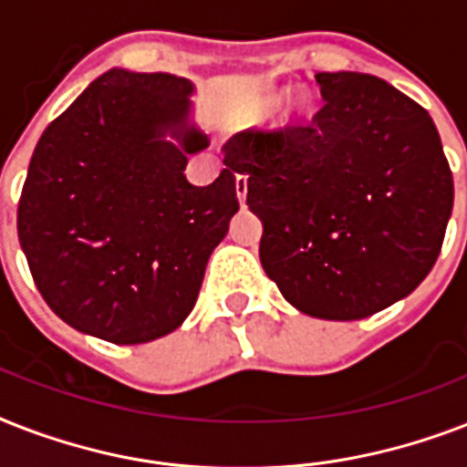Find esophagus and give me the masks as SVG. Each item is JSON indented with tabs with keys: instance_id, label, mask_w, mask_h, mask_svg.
Returning a JSON list of instances; mask_svg holds the SVG:
<instances>
[{
	"instance_id": "1",
	"label": "esophagus",
	"mask_w": 467,
	"mask_h": 467,
	"mask_svg": "<svg viewBox=\"0 0 467 467\" xmlns=\"http://www.w3.org/2000/svg\"><path fill=\"white\" fill-rule=\"evenodd\" d=\"M234 191H237V198H240V203L244 205V201H247V176H244V174L234 176Z\"/></svg>"
}]
</instances>
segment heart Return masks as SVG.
Returning <instances> with one entry per match:
<instances>
[{
    "label": "heart",
    "instance_id": "b5f03b06",
    "mask_svg": "<svg viewBox=\"0 0 467 467\" xmlns=\"http://www.w3.org/2000/svg\"><path fill=\"white\" fill-rule=\"evenodd\" d=\"M284 97V89L259 91L256 97L249 99L247 109H244V120L254 123V126L256 123H264V120L269 119L271 113L281 106ZM307 113H310V101H307V97L288 99L284 104V109H281V126H296V123L307 119Z\"/></svg>",
    "mask_w": 467,
    "mask_h": 467
}]
</instances>
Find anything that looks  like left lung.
<instances>
[{
	"mask_svg": "<svg viewBox=\"0 0 467 467\" xmlns=\"http://www.w3.org/2000/svg\"><path fill=\"white\" fill-rule=\"evenodd\" d=\"M310 126L240 133L225 164L247 176L259 259L300 312L363 319L407 298L441 252L453 176L434 120L385 79L315 75Z\"/></svg>",
	"mask_w": 467,
	"mask_h": 467,
	"instance_id": "8db88e82",
	"label": "left lung"
}]
</instances>
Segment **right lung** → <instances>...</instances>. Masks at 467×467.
<instances>
[{"label":"right lung","mask_w":467,"mask_h":467,"mask_svg":"<svg viewBox=\"0 0 467 467\" xmlns=\"http://www.w3.org/2000/svg\"><path fill=\"white\" fill-rule=\"evenodd\" d=\"M193 82L113 67L43 130L18 201V242L50 310L79 332L145 344L193 310L237 211L234 171L186 182L208 148Z\"/></svg>","instance_id":"add662e5"}]
</instances>
